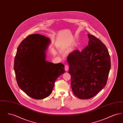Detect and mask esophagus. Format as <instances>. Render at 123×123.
Instances as JSON below:
<instances>
[{"instance_id": "34e87169", "label": "esophagus", "mask_w": 123, "mask_h": 123, "mask_svg": "<svg viewBox=\"0 0 123 123\" xmlns=\"http://www.w3.org/2000/svg\"><path fill=\"white\" fill-rule=\"evenodd\" d=\"M64 69L66 71H67L69 70V66L68 65H65L64 66Z\"/></svg>"}]
</instances>
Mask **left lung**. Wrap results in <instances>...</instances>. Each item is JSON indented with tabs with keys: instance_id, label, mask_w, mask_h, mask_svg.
<instances>
[{
	"instance_id": "left-lung-1",
	"label": "left lung",
	"mask_w": 123,
	"mask_h": 123,
	"mask_svg": "<svg viewBox=\"0 0 123 123\" xmlns=\"http://www.w3.org/2000/svg\"><path fill=\"white\" fill-rule=\"evenodd\" d=\"M88 36V46L74 50L67 59L72 91L81 99L92 98L105 86L111 69L106 47L94 35Z\"/></svg>"
}]
</instances>
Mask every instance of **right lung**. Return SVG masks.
I'll list each match as a JSON object with an SVG mask.
<instances>
[{
  "mask_svg": "<svg viewBox=\"0 0 123 123\" xmlns=\"http://www.w3.org/2000/svg\"><path fill=\"white\" fill-rule=\"evenodd\" d=\"M50 42L44 35H29L19 45L15 58L14 69L18 85L35 99L48 97L56 79L65 72L64 64L46 60Z\"/></svg>",
  "mask_w": 123,
  "mask_h": 123,
  "instance_id": "add662e5",
  "label": "right lung"
}]
</instances>
